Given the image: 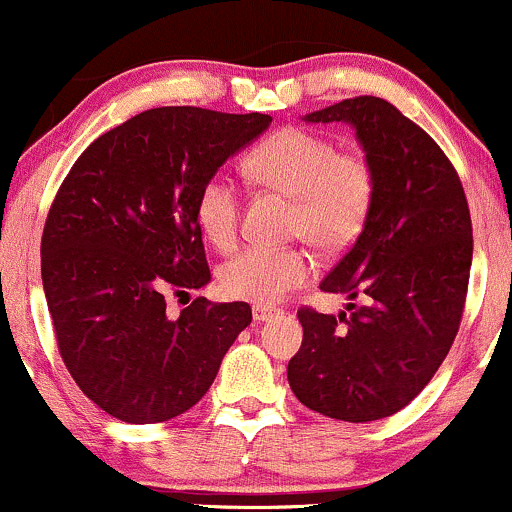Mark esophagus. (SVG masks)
<instances>
[{"mask_svg":"<svg viewBox=\"0 0 512 512\" xmlns=\"http://www.w3.org/2000/svg\"><path fill=\"white\" fill-rule=\"evenodd\" d=\"M251 314H254V321H268L273 317H280L283 312L271 307V304H254V307H251Z\"/></svg>","mask_w":512,"mask_h":512,"instance_id":"34e87169","label":"esophagus"}]
</instances>
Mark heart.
Segmentation results:
<instances>
[{
	"label": "heart",
	"mask_w": 512,
	"mask_h": 512,
	"mask_svg": "<svg viewBox=\"0 0 512 512\" xmlns=\"http://www.w3.org/2000/svg\"><path fill=\"white\" fill-rule=\"evenodd\" d=\"M244 169L254 181L297 200L295 232L324 254H341L363 232L375 198V171L363 154L338 152L331 137L285 125L246 154ZM195 220L212 246L232 249L241 229L237 183L212 174L195 198ZM312 273L309 251L251 244L229 256L217 278L234 300L273 304L307 283Z\"/></svg>",
	"instance_id": "1"
}]
</instances>
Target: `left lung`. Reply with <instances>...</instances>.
Masks as SVG:
<instances>
[{"instance_id": "left-lung-1", "label": "left lung", "mask_w": 512, "mask_h": 512, "mask_svg": "<svg viewBox=\"0 0 512 512\" xmlns=\"http://www.w3.org/2000/svg\"><path fill=\"white\" fill-rule=\"evenodd\" d=\"M350 123L375 171L370 215L321 292H346L348 312H297L302 348L287 382L307 409L348 423L404 409L450 353L467 300L472 217L455 166L392 103L355 96L304 116Z\"/></svg>"}]
</instances>
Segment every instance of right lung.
<instances>
[{
    "instance_id": "1",
    "label": "right lung",
    "mask_w": 512,
    "mask_h": 512,
    "mask_svg": "<svg viewBox=\"0 0 512 512\" xmlns=\"http://www.w3.org/2000/svg\"><path fill=\"white\" fill-rule=\"evenodd\" d=\"M266 113L149 108L103 132L62 181L40 275L62 363L99 409L162 423L203 399L246 326V302L166 295L210 283L195 220L200 186L271 125Z\"/></svg>"
}]
</instances>
